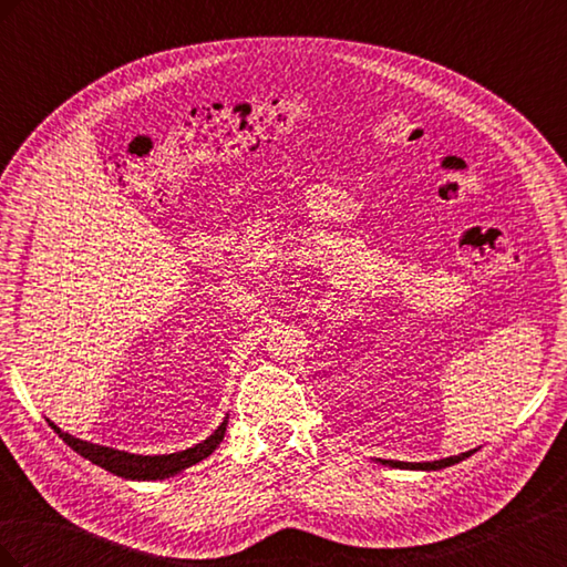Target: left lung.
Here are the masks:
<instances>
[{
    "label": "left lung",
    "mask_w": 567,
    "mask_h": 567,
    "mask_svg": "<svg viewBox=\"0 0 567 567\" xmlns=\"http://www.w3.org/2000/svg\"><path fill=\"white\" fill-rule=\"evenodd\" d=\"M475 452V450H473ZM473 452H463L458 456H450V458H440V461H425V463H409V461H388V458H379L383 466H392V468H406V471H440L454 466V463L468 458Z\"/></svg>",
    "instance_id": "1"
}]
</instances>
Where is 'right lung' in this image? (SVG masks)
I'll return each instance as SVG.
<instances>
[{"instance_id":"add662e5","label":"right lung","mask_w":567,"mask_h":567,"mask_svg":"<svg viewBox=\"0 0 567 567\" xmlns=\"http://www.w3.org/2000/svg\"><path fill=\"white\" fill-rule=\"evenodd\" d=\"M49 425L54 427L59 433V437L68 444V447L75 450L80 456L90 458L96 466H101L104 471L117 475V477H127V480H163L169 475H177L179 471L194 466V463L208 458L217 444L225 437L227 431V421H221V425L217 431L194 447H188L184 452H175V454H158V456H142V454H130V452H120L113 447H104V444H92L84 442L80 437H73L63 433L61 427H56L54 423L49 421Z\"/></svg>"}]
</instances>
